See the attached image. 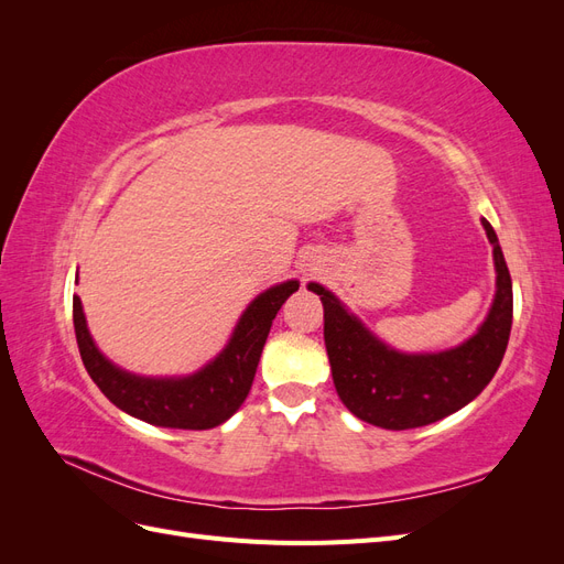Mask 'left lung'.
<instances>
[{
  "label": "left lung",
  "mask_w": 564,
  "mask_h": 564,
  "mask_svg": "<svg viewBox=\"0 0 564 564\" xmlns=\"http://www.w3.org/2000/svg\"><path fill=\"white\" fill-rule=\"evenodd\" d=\"M482 226L494 247L497 294L480 329L456 348L400 352L373 336L329 289L308 284L324 305V346L336 392L357 419L386 431L419 429L458 412L497 373L513 324V282L497 232L485 218Z\"/></svg>",
  "instance_id": "obj_1"
}]
</instances>
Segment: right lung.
<instances>
[{
    "instance_id": "obj_1",
    "label": "right lung",
    "mask_w": 564,
    "mask_h": 564,
    "mask_svg": "<svg viewBox=\"0 0 564 564\" xmlns=\"http://www.w3.org/2000/svg\"><path fill=\"white\" fill-rule=\"evenodd\" d=\"M299 289L289 280L256 296L228 340L207 367L178 379L139 377L119 369L100 352L87 327L79 296L73 299V319L82 362L100 392L122 412L162 429L207 431L228 421L247 400L256 367L282 303Z\"/></svg>"
}]
</instances>
